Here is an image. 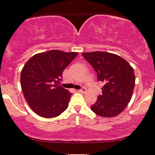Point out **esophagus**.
<instances>
[{
	"label": "esophagus",
	"mask_w": 155,
	"mask_h": 155,
	"mask_svg": "<svg viewBox=\"0 0 155 155\" xmlns=\"http://www.w3.org/2000/svg\"><path fill=\"white\" fill-rule=\"evenodd\" d=\"M78 92H81V93H84V92H85V91H86V90H85V88H84V87H82L81 89V90H77Z\"/></svg>",
	"instance_id": "34e87169"
}]
</instances>
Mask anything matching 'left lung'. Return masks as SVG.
Here are the masks:
<instances>
[{
    "label": "left lung",
    "mask_w": 155,
    "mask_h": 155,
    "mask_svg": "<svg viewBox=\"0 0 155 155\" xmlns=\"http://www.w3.org/2000/svg\"><path fill=\"white\" fill-rule=\"evenodd\" d=\"M82 55L96 72L98 81L104 83L102 94L91 106V111L104 117L116 116L131 99L135 81L134 70L124 59L109 52H85Z\"/></svg>",
    "instance_id": "8db88e82"
}]
</instances>
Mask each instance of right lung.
<instances>
[{"label": "right lung", "instance_id": "right-lung-1", "mask_svg": "<svg viewBox=\"0 0 155 155\" xmlns=\"http://www.w3.org/2000/svg\"><path fill=\"white\" fill-rule=\"evenodd\" d=\"M77 54L52 50L36 54L26 63L21 72V87L35 114L51 118L68 108L72 93L59 84L64 69Z\"/></svg>", "mask_w": 155, "mask_h": 155}]
</instances>
